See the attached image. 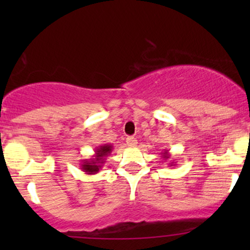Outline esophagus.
<instances>
[{
	"label": "esophagus",
	"instance_id": "obj_1",
	"mask_svg": "<svg viewBox=\"0 0 250 250\" xmlns=\"http://www.w3.org/2000/svg\"><path fill=\"white\" fill-rule=\"evenodd\" d=\"M125 142H127L129 147H135V146L137 145V140L135 139L134 136H128L127 140H125Z\"/></svg>",
	"mask_w": 250,
	"mask_h": 250
}]
</instances>
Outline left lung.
<instances>
[{"mask_svg": "<svg viewBox=\"0 0 250 250\" xmlns=\"http://www.w3.org/2000/svg\"><path fill=\"white\" fill-rule=\"evenodd\" d=\"M161 155H162V159L165 160V161H166V160L170 159V154H169V150H167V149H165V151H162ZM169 165L173 166V165H175V162L174 161L170 162V163H169Z\"/></svg>", "mask_w": 250, "mask_h": 250, "instance_id": "left-lung-1", "label": "left lung"}]
</instances>
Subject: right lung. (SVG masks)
Returning a JSON list of instances; mask_svg holds the SVG:
<instances>
[{
    "label": "right lung",
    "mask_w": 250,
    "mask_h": 250,
    "mask_svg": "<svg viewBox=\"0 0 250 250\" xmlns=\"http://www.w3.org/2000/svg\"><path fill=\"white\" fill-rule=\"evenodd\" d=\"M111 151H113V146L109 145V143L99 146L95 149V154L93 155L91 159H85L81 161L82 171H84L88 175H94L99 173L100 169L104 165L105 159L110 155Z\"/></svg>",
    "instance_id": "add662e5"
}]
</instances>
